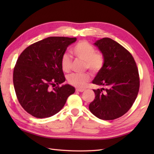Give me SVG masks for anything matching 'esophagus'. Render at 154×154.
Instances as JSON below:
<instances>
[{
	"label": "esophagus",
	"mask_w": 154,
	"mask_h": 154,
	"mask_svg": "<svg viewBox=\"0 0 154 154\" xmlns=\"http://www.w3.org/2000/svg\"><path fill=\"white\" fill-rule=\"evenodd\" d=\"M84 91L85 89H76V91H77V92H83Z\"/></svg>",
	"instance_id": "obj_1"
}]
</instances>
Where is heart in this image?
Masks as SVG:
<instances>
[{
    "instance_id": "1",
    "label": "heart",
    "mask_w": 154,
    "mask_h": 154,
    "mask_svg": "<svg viewBox=\"0 0 154 154\" xmlns=\"http://www.w3.org/2000/svg\"><path fill=\"white\" fill-rule=\"evenodd\" d=\"M74 55L80 60L85 61V67L88 68L93 73H97L102 69L104 63V55L100 52L96 51L93 45L87 41H80L74 45L72 49ZM72 65V60L67 53L63 54L61 59V66L65 72L70 71ZM91 79L89 73L82 74L73 73L68 77L67 81L69 84L77 88H83Z\"/></svg>"
}]
</instances>
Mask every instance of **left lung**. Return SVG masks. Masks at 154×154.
Returning a JSON list of instances; mask_svg holds the SVG:
<instances>
[{
  "instance_id": "left-lung-1",
  "label": "left lung",
  "mask_w": 154,
  "mask_h": 154,
  "mask_svg": "<svg viewBox=\"0 0 154 154\" xmlns=\"http://www.w3.org/2000/svg\"><path fill=\"white\" fill-rule=\"evenodd\" d=\"M94 45L104 55V63L92 83L105 88L93 90L95 99L89 108L100 119L114 120L134 103L140 88L138 70L132 54L112 39L103 38Z\"/></svg>"
}]
</instances>
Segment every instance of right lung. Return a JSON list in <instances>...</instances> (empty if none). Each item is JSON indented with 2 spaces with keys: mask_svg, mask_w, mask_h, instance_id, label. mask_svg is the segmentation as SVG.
Masks as SVG:
<instances>
[{
  "mask_svg": "<svg viewBox=\"0 0 154 154\" xmlns=\"http://www.w3.org/2000/svg\"><path fill=\"white\" fill-rule=\"evenodd\" d=\"M76 40V38L49 37L30 45L20 55L13 83L18 102L31 115L38 119L54 115L75 93L70 85H59L65 81L61 57Z\"/></svg>",
  "mask_w": 154,
  "mask_h": 154,
  "instance_id": "right-lung-1",
  "label": "right lung"
}]
</instances>
